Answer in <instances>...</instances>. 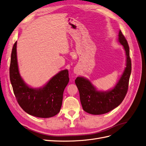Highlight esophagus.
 <instances>
[{"label":"esophagus","instance_id":"34e87169","mask_svg":"<svg viewBox=\"0 0 146 146\" xmlns=\"http://www.w3.org/2000/svg\"><path fill=\"white\" fill-rule=\"evenodd\" d=\"M74 73L75 74H78V71H74Z\"/></svg>","mask_w":146,"mask_h":146}]
</instances>
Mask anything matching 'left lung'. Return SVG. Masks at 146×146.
I'll use <instances>...</instances> for the list:
<instances>
[{"label":"left lung","instance_id":"left-lung-1","mask_svg":"<svg viewBox=\"0 0 146 146\" xmlns=\"http://www.w3.org/2000/svg\"><path fill=\"white\" fill-rule=\"evenodd\" d=\"M118 41L125 50L126 67L121 78L112 89L107 92L99 91L86 78L78 77L75 80L79 91L82 108L85 112L89 113L101 115L111 111L121 103L127 92L132 63L129 44L121 30L118 34Z\"/></svg>","mask_w":146,"mask_h":146}]
</instances>
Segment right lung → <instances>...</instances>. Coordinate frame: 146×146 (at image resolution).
Instances as JSON below:
<instances>
[{
    "label": "right lung",
    "mask_w": 146,
    "mask_h": 146,
    "mask_svg": "<svg viewBox=\"0 0 146 146\" xmlns=\"http://www.w3.org/2000/svg\"><path fill=\"white\" fill-rule=\"evenodd\" d=\"M17 42L13 47L9 66V78L15 97L20 106L27 113L39 118H50L60 110L64 90L69 83L67 69L54 76L44 86L32 88L24 82L19 71Z\"/></svg>",
    "instance_id": "add662e5"
}]
</instances>
